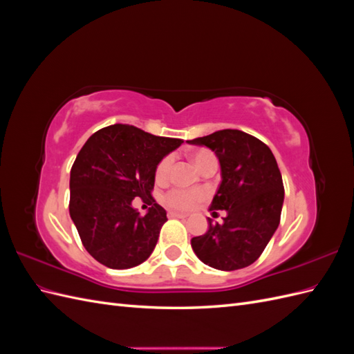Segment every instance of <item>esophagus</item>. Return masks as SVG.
<instances>
[{"label": "esophagus", "mask_w": 354, "mask_h": 354, "mask_svg": "<svg viewBox=\"0 0 354 354\" xmlns=\"http://www.w3.org/2000/svg\"><path fill=\"white\" fill-rule=\"evenodd\" d=\"M168 217H171V218H186V217H187V214H185V212H176V211H169V212H168Z\"/></svg>", "instance_id": "esophagus-1"}]
</instances>
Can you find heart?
Segmentation results:
<instances>
[{
	"mask_svg": "<svg viewBox=\"0 0 354 354\" xmlns=\"http://www.w3.org/2000/svg\"><path fill=\"white\" fill-rule=\"evenodd\" d=\"M192 159L196 165V168H202L205 165L209 159H216L214 155L208 151H196L192 153ZM174 162V156L173 155H167L162 159L159 160L156 169H155V178L158 181H164L168 174L171 165ZM203 198V192L202 190H187V189H171L169 192H167L164 196V202L165 205L173 208V209H178V211H186L190 209L192 207L195 205L196 202H199Z\"/></svg>",
	"mask_w": 354,
	"mask_h": 354,
	"instance_id": "heart-1",
	"label": "heart"
}]
</instances>
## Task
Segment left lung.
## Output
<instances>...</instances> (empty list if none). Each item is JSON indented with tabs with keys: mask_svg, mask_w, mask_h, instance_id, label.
<instances>
[{
	"mask_svg": "<svg viewBox=\"0 0 354 354\" xmlns=\"http://www.w3.org/2000/svg\"><path fill=\"white\" fill-rule=\"evenodd\" d=\"M187 143L207 146L218 156L223 180L209 211L227 212L223 224L208 218V232L192 238V248L217 270L248 267L281 221L285 190L276 159L266 143L239 130H220Z\"/></svg>",
	"mask_w": 354,
	"mask_h": 354,
	"instance_id": "1",
	"label": "left lung"
}]
</instances>
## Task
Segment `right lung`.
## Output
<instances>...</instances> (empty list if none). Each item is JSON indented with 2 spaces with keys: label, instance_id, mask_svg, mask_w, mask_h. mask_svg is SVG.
Segmentation results:
<instances>
[{
  "label": "right lung",
  "instance_id": "right-lung-1",
  "mask_svg": "<svg viewBox=\"0 0 354 354\" xmlns=\"http://www.w3.org/2000/svg\"><path fill=\"white\" fill-rule=\"evenodd\" d=\"M181 143L124 124L104 127L85 142L71 168L69 214L93 259L116 270L149 259L167 221L152 196L155 169ZM134 197L149 205L146 216L132 208Z\"/></svg>",
  "mask_w": 354,
  "mask_h": 354
}]
</instances>
